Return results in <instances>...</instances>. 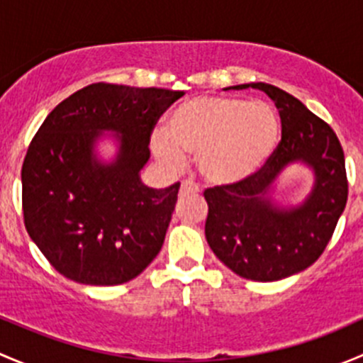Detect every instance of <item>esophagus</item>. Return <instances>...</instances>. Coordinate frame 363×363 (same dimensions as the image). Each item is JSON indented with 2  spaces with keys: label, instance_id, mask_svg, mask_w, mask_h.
Returning a JSON list of instances; mask_svg holds the SVG:
<instances>
[{
  "label": "esophagus",
  "instance_id": "34e87169",
  "mask_svg": "<svg viewBox=\"0 0 363 363\" xmlns=\"http://www.w3.org/2000/svg\"><path fill=\"white\" fill-rule=\"evenodd\" d=\"M199 193H200L199 184H195V182L189 181V179H186V181H182V184H181V196H186V195H199Z\"/></svg>",
  "mask_w": 363,
  "mask_h": 363
}]
</instances>
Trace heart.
Segmentation results:
<instances>
[{"instance_id":"obj_1","label":"heart","mask_w":363,"mask_h":363,"mask_svg":"<svg viewBox=\"0 0 363 363\" xmlns=\"http://www.w3.org/2000/svg\"><path fill=\"white\" fill-rule=\"evenodd\" d=\"M279 140V119L270 105L230 96H200L168 117L167 131L152 137L161 163L181 168L199 158L208 182L235 184L263 167Z\"/></svg>"}]
</instances>
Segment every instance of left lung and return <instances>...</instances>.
Listing matches in <instances>:
<instances>
[{"instance_id": "8db88e82", "label": "left lung", "mask_w": 363, "mask_h": 363, "mask_svg": "<svg viewBox=\"0 0 363 363\" xmlns=\"http://www.w3.org/2000/svg\"><path fill=\"white\" fill-rule=\"evenodd\" d=\"M263 91L281 117V140L258 172L203 191L205 237L214 255L240 277L279 281L313 265L330 242L347 202L344 151L335 131L286 91L265 82L233 86ZM294 160L315 172V186L298 208L281 209L266 193Z\"/></svg>"}]
</instances>
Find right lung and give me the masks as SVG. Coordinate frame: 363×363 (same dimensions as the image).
<instances>
[{"instance_id":"right-lung-1","label":"right lung","mask_w":363,"mask_h":363,"mask_svg":"<svg viewBox=\"0 0 363 363\" xmlns=\"http://www.w3.org/2000/svg\"><path fill=\"white\" fill-rule=\"evenodd\" d=\"M182 94L96 82L61 101L38 128L21 172L24 225L65 277L113 286L156 258L181 184L147 188L138 174L156 123ZM101 130L121 135L108 165L92 151Z\"/></svg>"}]
</instances>
